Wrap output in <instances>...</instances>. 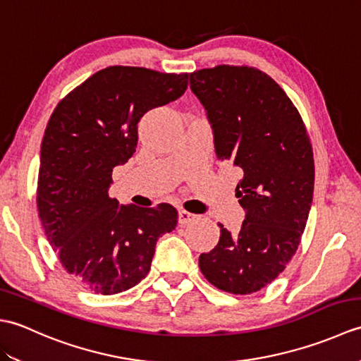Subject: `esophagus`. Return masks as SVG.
I'll use <instances>...</instances> for the list:
<instances>
[{
	"label": "esophagus",
	"mask_w": 361,
	"mask_h": 361,
	"mask_svg": "<svg viewBox=\"0 0 361 361\" xmlns=\"http://www.w3.org/2000/svg\"><path fill=\"white\" fill-rule=\"evenodd\" d=\"M195 219H197L195 214H190V212H188V211H185V209H180V211H178V221H180V225H188V224H190V221L195 220Z\"/></svg>",
	"instance_id": "obj_1"
}]
</instances>
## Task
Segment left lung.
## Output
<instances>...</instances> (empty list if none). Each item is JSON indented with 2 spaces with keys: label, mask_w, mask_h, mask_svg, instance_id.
I'll return each mask as SVG.
<instances>
[{
  "label": "left lung",
  "mask_w": 361,
  "mask_h": 361,
  "mask_svg": "<svg viewBox=\"0 0 361 361\" xmlns=\"http://www.w3.org/2000/svg\"><path fill=\"white\" fill-rule=\"evenodd\" d=\"M189 79L217 158L242 169L235 197L247 211L239 234L219 225L217 247L198 265L219 290L255 293L286 270L301 242L315 185L310 137L286 91L257 68L217 65Z\"/></svg>",
  "instance_id": "8db88e82"
}]
</instances>
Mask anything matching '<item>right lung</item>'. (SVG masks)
I'll return each mask as SVG.
<instances>
[{"mask_svg":"<svg viewBox=\"0 0 361 361\" xmlns=\"http://www.w3.org/2000/svg\"><path fill=\"white\" fill-rule=\"evenodd\" d=\"M189 74L109 66L70 91L44 130L37 208L60 264L82 287L116 295L147 276L159 237L178 212L119 204L109 195L113 169L133 157L137 122L185 94Z\"/></svg>","mask_w":361,"mask_h":361,"instance_id":"add662e5","label":"right lung"}]
</instances>
